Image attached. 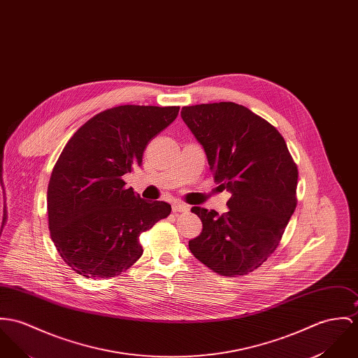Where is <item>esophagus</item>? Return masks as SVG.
I'll return each instance as SVG.
<instances>
[{"label": "esophagus", "mask_w": 358, "mask_h": 358, "mask_svg": "<svg viewBox=\"0 0 358 358\" xmlns=\"http://www.w3.org/2000/svg\"><path fill=\"white\" fill-rule=\"evenodd\" d=\"M172 210L175 213H183V212H187L189 210V206L183 202H173L172 203Z\"/></svg>", "instance_id": "34e87169"}]
</instances>
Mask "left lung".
<instances>
[{
    "mask_svg": "<svg viewBox=\"0 0 358 358\" xmlns=\"http://www.w3.org/2000/svg\"><path fill=\"white\" fill-rule=\"evenodd\" d=\"M180 115L202 145L215 182L231 193L222 216L192 208L202 232L189 249L219 275L253 272L276 250L296 206L298 169L285 138L235 102L183 106Z\"/></svg>",
    "mask_w": 358,
    "mask_h": 358,
    "instance_id": "left-lung-1",
    "label": "left lung"
}]
</instances>
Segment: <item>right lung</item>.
Masks as SVG:
<instances>
[{"mask_svg": "<svg viewBox=\"0 0 358 358\" xmlns=\"http://www.w3.org/2000/svg\"><path fill=\"white\" fill-rule=\"evenodd\" d=\"M179 106L120 105L86 122L65 145L48 186V219L62 259L85 278H113L138 260L139 235L171 213L145 201L123 175L141 166L146 145Z\"/></svg>", "mask_w": 358, "mask_h": 358, "instance_id": "right-lung-1", "label": "right lung"}]
</instances>
